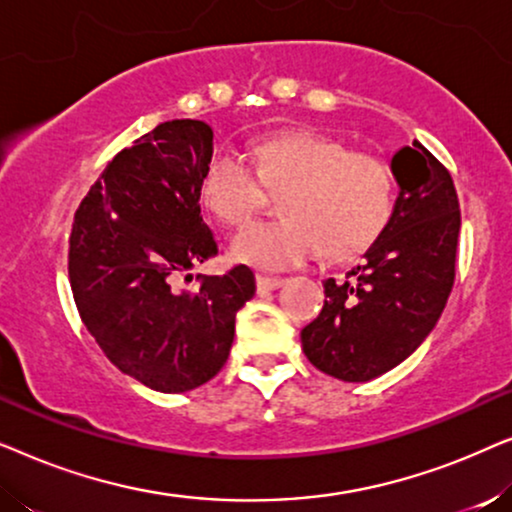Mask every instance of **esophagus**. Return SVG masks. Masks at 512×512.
<instances>
[{"instance_id": "obj_1", "label": "esophagus", "mask_w": 512, "mask_h": 512, "mask_svg": "<svg viewBox=\"0 0 512 512\" xmlns=\"http://www.w3.org/2000/svg\"><path fill=\"white\" fill-rule=\"evenodd\" d=\"M284 284L282 277H268V275H256L258 291H275Z\"/></svg>"}]
</instances>
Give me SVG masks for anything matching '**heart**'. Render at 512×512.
Returning a JSON list of instances; mask_svg holds the SVG:
<instances>
[{
	"instance_id": "obj_1",
	"label": "heart",
	"mask_w": 512,
	"mask_h": 512,
	"mask_svg": "<svg viewBox=\"0 0 512 512\" xmlns=\"http://www.w3.org/2000/svg\"><path fill=\"white\" fill-rule=\"evenodd\" d=\"M256 170L240 153L223 149L200 177V200L223 226L244 228L282 191L277 221L235 237L237 261L268 270L300 265L324 251L347 261L380 240L394 212V172L373 151L349 149L338 137L284 130L254 149Z\"/></svg>"
}]
</instances>
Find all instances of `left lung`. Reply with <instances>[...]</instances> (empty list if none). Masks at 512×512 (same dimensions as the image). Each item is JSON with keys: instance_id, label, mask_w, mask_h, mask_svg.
Listing matches in <instances>:
<instances>
[{"instance_id": "1", "label": "left lung", "mask_w": 512, "mask_h": 512, "mask_svg": "<svg viewBox=\"0 0 512 512\" xmlns=\"http://www.w3.org/2000/svg\"><path fill=\"white\" fill-rule=\"evenodd\" d=\"M394 214L345 279H326L319 317L300 331L321 373L368 382L408 359L433 331L454 286L459 198L447 167L419 142L391 158Z\"/></svg>"}]
</instances>
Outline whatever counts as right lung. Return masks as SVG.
I'll list each match as a JSON object with an SVG mask.
<instances>
[{"instance_id": "add662e5", "label": "right lung", "mask_w": 512, "mask_h": 512, "mask_svg": "<svg viewBox=\"0 0 512 512\" xmlns=\"http://www.w3.org/2000/svg\"><path fill=\"white\" fill-rule=\"evenodd\" d=\"M214 132L165 121L116 153L90 186L69 235L76 310L109 361L163 394L191 391L228 361L235 314L256 293L247 265L179 277L219 254L200 214V177Z\"/></svg>"}]
</instances>
